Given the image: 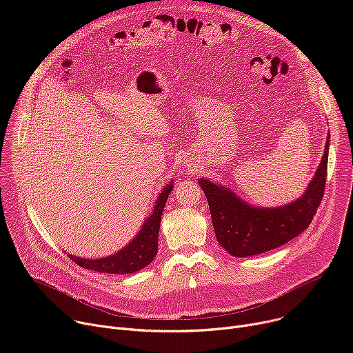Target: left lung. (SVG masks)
Instances as JSON below:
<instances>
[{
    "mask_svg": "<svg viewBox=\"0 0 353 353\" xmlns=\"http://www.w3.org/2000/svg\"><path fill=\"white\" fill-rule=\"evenodd\" d=\"M330 134L321 163L306 192L278 208L251 207L229 188L199 179L207 195L218 243L233 257H250L274 250L306 230L325 190Z\"/></svg>",
    "mask_w": 353,
    "mask_h": 353,
    "instance_id": "left-lung-1",
    "label": "left lung"
}]
</instances>
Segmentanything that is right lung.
Wrapping results in <instances>:
<instances>
[{
    "instance_id": "right-lung-1",
    "label": "right lung",
    "mask_w": 353,
    "mask_h": 353,
    "mask_svg": "<svg viewBox=\"0 0 353 353\" xmlns=\"http://www.w3.org/2000/svg\"><path fill=\"white\" fill-rule=\"evenodd\" d=\"M173 181H170L159 194L155 208L142 225L139 233L127 244L124 248L117 251L116 254L96 259V260H86L79 259L75 256H70V259L82 268L97 271V272H106V274H132L137 272L150 263L154 261L158 253V237H159V228L162 212L166 205L168 196L173 190Z\"/></svg>"
}]
</instances>
